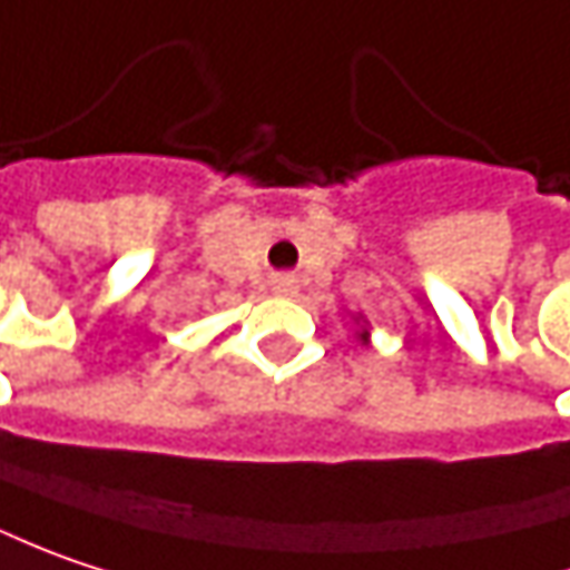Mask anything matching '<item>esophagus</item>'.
I'll return each instance as SVG.
<instances>
[{"label": "esophagus", "instance_id": "obj_1", "mask_svg": "<svg viewBox=\"0 0 570 570\" xmlns=\"http://www.w3.org/2000/svg\"><path fill=\"white\" fill-rule=\"evenodd\" d=\"M272 292L275 295H292L295 292V278L292 275H275L272 278Z\"/></svg>", "mask_w": 570, "mask_h": 570}]
</instances>
